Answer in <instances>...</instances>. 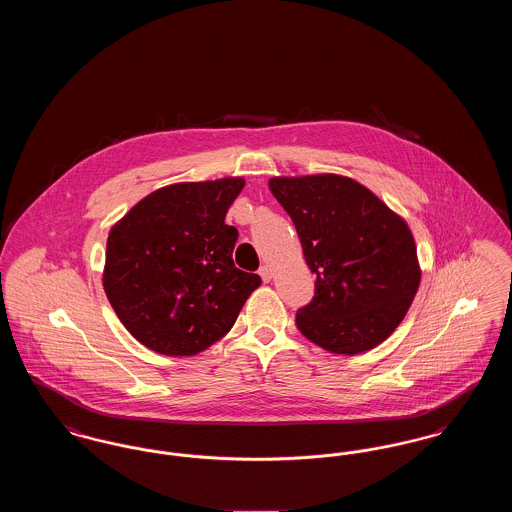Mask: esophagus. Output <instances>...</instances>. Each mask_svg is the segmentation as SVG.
<instances>
[{
  "label": "esophagus",
  "mask_w": 512,
  "mask_h": 512,
  "mask_svg": "<svg viewBox=\"0 0 512 512\" xmlns=\"http://www.w3.org/2000/svg\"><path fill=\"white\" fill-rule=\"evenodd\" d=\"M259 276L263 278L265 284H268V282L272 280V270H270V267H267V265H263V267L259 268Z\"/></svg>",
  "instance_id": "1"
}]
</instances>
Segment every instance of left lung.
<instances>
[{
    "instance_id": "8db88e82",
    "label": "left lung",
    "mask_w": 512,
    "mask_h": 512,
    "mask_svg": "<svg viewBox=\"0 0 512 512\" xmlns=\"http://www.w3.org/2000/svg\"><path fill=\"white\" fill-rule=\"evenodd\" d=\"M295 224L315 295L295 315L299 332L330 353L355 355L386 340L420 284L407 222L359 182L338 174L272 178Z\"/></svg>"
}]
</instances>
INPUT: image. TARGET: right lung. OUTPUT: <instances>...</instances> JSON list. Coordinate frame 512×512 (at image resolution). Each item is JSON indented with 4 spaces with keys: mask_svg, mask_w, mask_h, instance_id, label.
<instances>
[{
    "mask_svg": "<svg viewBox=\"0 0 512 512\" xmlns=\"http://www.w3.org/2000/svg\"><path fill=\"white\" fill-rule=\"evenodd\" d=\"M244 178L184 182L144 197L107 238L103 288L126 330L149 349L190 357L230 332L261 276L234 265L224 224Z\"/></svg>",
    "mask_w": 512,
    "mask_h": 512,
    "instance_id": "right-lung-1",
    "label": "right lung"
}]
</instances>
